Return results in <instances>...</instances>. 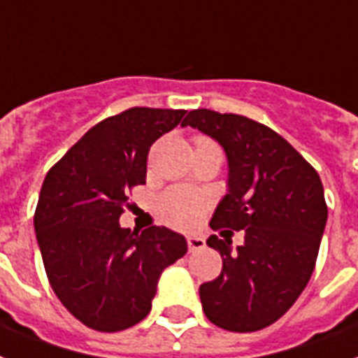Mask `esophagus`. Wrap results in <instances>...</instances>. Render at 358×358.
Here are the masks:
<instances>
[{
    "mask_svg": "<svg viewBox=\"0 0 358 358\" xmlns=\"http://www.w3.org/2000/svg\"><path fill=\"white\" fill-rule=\"evenodd\" d=\"M206 246V241L199 235H189L187 237V248L189 252H196V250H202Z\"/></svg>",
    "mask_w": 358,
    "mask_h": 358,
    "instance_id": "1",
    "label": "esophagus"
}]
</instances>
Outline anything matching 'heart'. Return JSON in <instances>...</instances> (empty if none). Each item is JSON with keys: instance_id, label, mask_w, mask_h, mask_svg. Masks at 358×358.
Listing matches in <instances>:
<instances>
[{"instance_id": "b5f03b06", "label": "heart", "mask_w": 358, "mask_h": 358, "mask_svg": "<svg viewBox=\"0 0 358 358\" xmlns=\"http://www.w3.org/2000/svg\"><path fill=\"white\" fill-rule=\"evenodd\" d=\"M159 219L169 226L180 229H189L196 226L209 208V199L206 194L191 191L185 187L167 189L158 199Z\"/></svg>"}]
</instances>
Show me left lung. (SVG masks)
Segmentation results:
<instances>
[{
	"label": "left lung",
	"mask_w": 358,
	"mask_h": 358,
	"mask_svg": "<svg viewBox=\"0 0 358 358\" xmlns=\"http://www.w3.org/2000/svg\"><path fill=\"white\" fill-rule=\"evenodd\" d=\"M184 127L208 134L226 150V194L209 226L245 229V245L211 235L222 272L200 285L211 324L235 333L268 327L294 305L315 270L327 222L324 185L315 167L278 132L254 119L191 110Z\"/></svg>",
	"instance_id": "obj_1"
}]
</instances>
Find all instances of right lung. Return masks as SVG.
<instances>
[{"label":"right lung","instance_id":"right-lung-1","mask_svg":"<svg viewBox=\"0 0 358 358\" xmlns=\"http://www.w3.org/2000/svg\"><path fill=\"white\" fill-rule=\"evenodd\" d=\"M185 110L134 106L103 119L45 174L34 229L49 285L86 327L129 329L149 315L159 275L187 243L164 226H119L129 193L145 184L147 156Z\"/></svg>","mask_w":358,"mask_h":358}]
</instances>
